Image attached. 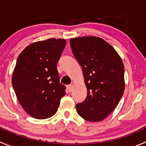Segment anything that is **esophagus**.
<instances>
[{
  "label": "esophagus",
  "instance_id": "esophagus-1",
  "mask_svg": "<svg viewBox=\"0 0 146 146\" xmlns=\"http://www.w3.org/2000/svg\"><path fill=\"white\" fill-rule=\"evenodd\" d=\"M73 90V85H67V90L68 92H70Z\"/></svg>",
  "mask_w": 146,
  "mask_h": 146
}]
</instances>
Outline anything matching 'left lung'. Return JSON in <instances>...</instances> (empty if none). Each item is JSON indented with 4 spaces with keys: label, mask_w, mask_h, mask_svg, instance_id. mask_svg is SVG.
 I'll list each match as a JSON object with an SVG mask.
<instances>
[{
    "label": "left lung",
    "mask_w": 146,
    "mask_h": 146,
    "mask_svg": "<svg viewBox=\"0 0 146 146\" xmlns=\"http://www.w3.org/2000/svg\"><path fill=\"white\" fill-rule=\"evenodd\" d=\"M75 58L82 69L87 97L76 104L77 112L88 121H101L115 109L125 88L124 67L114 47L102 38L70 39Z\"/></svg>",
    "instance_id": "8db88e82"
}]
</instances>
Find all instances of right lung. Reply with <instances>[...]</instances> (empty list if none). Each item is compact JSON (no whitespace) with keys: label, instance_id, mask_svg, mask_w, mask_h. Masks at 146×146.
Masks as SVG:
<instances>
[{"label":"right lung","instance_id":"add662e5","mask_svg":"<svg viewBox=\"0 0 146 146\" xmlns=\"http://www.w3.org/2000/svg\"><path fill=\"white\" fill-rule=\"evenodd\" d=\"M65 39H50L31 44L17 58L12 85L19 102L33 118H49L56 113L66 86L60 83L57 63Z\"/></svg>","mask_w":146,"mask_h":146}]
</instances>
